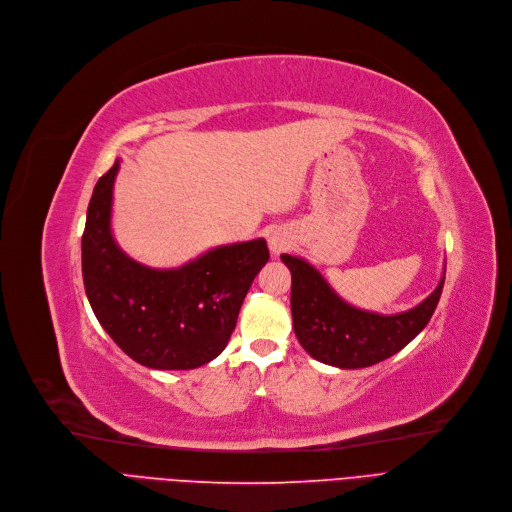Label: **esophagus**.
I'll list each match as a JSON object with an SVG mask.
<instances>
[{
	"label": "esophagus",
	"mask_w": 512,
	"mask_h": 512,
	"mask_svg": "<svg viewBox=\"0 0 512 512\" xmlns=\"http://www.w3.org/2000/svg\"><path fill=\"white\" fill-rule=\"evenodd\" d=\"M291 243H294V237H291V233L283 227L273 229L269 233V248H271L273 256H279V254L287 252L291 248Z\"/></svg>",
	"instance_id": "obj_1"
}]
</instances>
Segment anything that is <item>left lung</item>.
I'll use <instances>...</instances> for the list:
<instances>
[{
    "mask_svg": "<svg viewBox=\"0 0 512 512\" xmlns=\"http://www.w3.org/2000/svg\"><path fill=\"white\" fill-rule=\"evenodd\" d=\"M291 271V316L302 348L337 369H364L400 352L415 339L442 296L446 271L431 294L406 312L379 314L339 298L310 262L281 254Z\"/></svg>",
    "mask_w": 512,
    "mask_h": 512,
    "instance_id": "left-lung-1",
    "label": "left lung"
}]
</instances>
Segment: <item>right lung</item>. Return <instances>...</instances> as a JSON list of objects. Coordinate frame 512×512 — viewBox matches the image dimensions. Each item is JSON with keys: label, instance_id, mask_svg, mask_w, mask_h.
Instances as JSON below:
<instances>
[{"label": "right lung", "instance_id": "1", "mask_svg": "<svg viewBox=\"0 0 512 512\" xmlns=\"http://www.w3.org/2000/svg\"><path fill=\"white\" fill-rule=\"evenodd\" d=\"M118 160L95 183L81 239L85 294L116 346L143 367L198 369L221 354L254 277L269 262L264 239L208 250L179 269H150L118 248L112 191Z\"/></svg>", "mask_w": 512, "mask_h": 512}]
</instances>
